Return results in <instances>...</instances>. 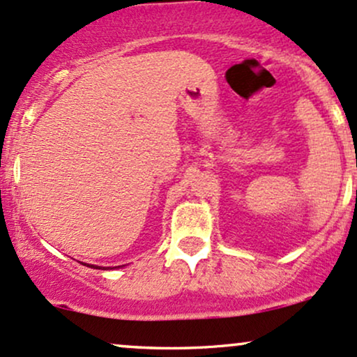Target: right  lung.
Wrapping results in <instances>:
<instances>
[{"instance_id":"1","label":"right lung","mask_w":357,"mask_h":357,"mask_svg":"<svg viewBox=\"0 0 357 357\" xmlns=\"http://www.w3.org/2000/svg\"><path fill=\"white\" fill-rule=\"evenodd\" d=\"M84 266H89V268H101V266H93V264H84ZM115 268H120V266H115ZM107 269H112V268H107Z\"/></svg>"}]
</instances>
